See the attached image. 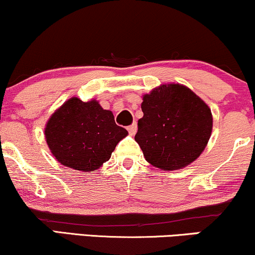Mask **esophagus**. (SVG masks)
<instances>
[{
  "mask_svg": "<svg viewBox=\"0 0 255 255\" xmlns=\"http://www.w3.org/2000/svg\"><path fill=\"white\" fill-rule=\"evenodd\" d=\"M128 133H130L131 135H133L135 132H137V123H135V122H133V123H132L130 127H128Z\"/></svg>",
  "mask_w": 255,
  "mask_h": 255,
  "instance_id": "esophagus-1",
  "label": "esophagus"
}]
</instances>
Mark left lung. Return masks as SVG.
<instances>
[{"instance_id":"left-lung-1","label":"left lung","mask_w":255,"mask_h":255,"mask_svg":"<svg viewBox=\"0 0 255 255\" xmlns=\"http://www.w3.org/2000/svg\"><path fill=\"white\" fill-rule=\"evenodd\" d=\"M141 111L134 140L154 167L180 170L203 153L213 117L210 107L190 88L161 84L143 96Z\"/></svg>"}]
</instances>
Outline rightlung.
Masks as SVG:
<instances>
[{"instance_id": "add662e5", "label": "right lung", "mask_w": 255, "mask_h": 255, "mask_svg": "<svg viewBox=\"0 0 255 255\" xmlns=\"http://www.w3.org/2000/svg\"><path fill=\"white\" fill-rule=\"evenodd\" d=\"M48 147L58 163L77 171L97 170L110 159L116 145L128 135L114 114L98 101L69 98L50 116L44 128Z\"/></svg>"}]
</instances>
